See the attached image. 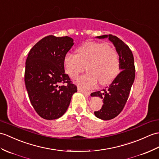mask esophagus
<instances>
[{"label":"esophagus","mask_w":159,"mask_h":159,"mask_svg":"<svg viewBox=\"0 0 159 159\" xmlns=\"http://www.w3.org/2000/svg\"><path fill=\"white\" fill-rule=\"evenodd\" d=\"M78 91L80 92V93H83L84 95H87V96H88V95H90L89 92H88V91H84V90L82 89H80V88H79V87L78 88Z\"/></svg>","instance_id":"obj_1"}]
</instances>
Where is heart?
Returning a JSON list of instances; mask_svg holds the SVG:
<instances>
[{"label": "heart", "instance_id": "obj_1", "mask_svg": "<svg viewBox=\"0 0 159 159\" xmlns=\"http://www.w3.org/2000/svg\"><path fill=\"white\" fill-rule=\"evenodd\" d=\"M78 54L67 53L64 60L66 73L76 79L87 66L89 72L77 80L78 85L89 89L99 81L102 85L110 83L119 72L120 61L117 52L107 43L89 42L77 49Z\"/></svg>", "mask_w": 159, "mask_h": 159}]
</instances>
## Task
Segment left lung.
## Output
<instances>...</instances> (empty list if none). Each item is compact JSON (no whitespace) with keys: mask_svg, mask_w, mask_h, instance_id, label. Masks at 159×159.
Masks as SVG:
<instances>
[{"mask_svg":"<svg viewBox=\"0 0 159 159\" xmlns=\"http://www.w3.org/2000/svg\"><path fill=\"white\" fill-rule=\"evenodd\" d=\"M99 39H108L113 43L119 54L120 72L102 91H95L92 97L103 99V106L98 111L94 112L95 116L102 120H108L117 116L123 110L129 95L131 88L135 79V66L134 55L123 40L112 34L96 36Z\"/></svg>","mask_w":159,"mask_h":159,"instance_id":"8db88e82","label":"left lung"}]
</instances>
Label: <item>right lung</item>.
<instances>
[{"instance_id": "right-lung-1", "label": "right lung", "mask_w": 159, "mask_h": 159, "mask_svg": "<svg viewBox=\"0 0 159 159\" xmlns=\"http://www.w3.org/2000/svg\"><path fill=\"white\" fill-rule=\"evenodd\" d=\"M73 45V39L68 36L50 35L39 40L28 53L25 87L33 108L44 119H57L64 115L72 95L77 92L76 86L65 73L64 64L65 55Z\"/></svg>"}]
</instances>
